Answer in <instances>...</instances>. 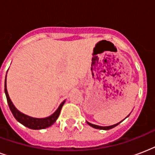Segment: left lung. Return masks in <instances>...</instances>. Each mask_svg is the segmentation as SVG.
<instances>
[{
    "label": "left lung",
    "instance_id": "obj_1",
    "mask_svg": "<svg viewBox=\"0 0 155 155\" xmlns=\"http://www.w3.org/2000/svg\"><path fill=\"white\" fill-rule=\"evenodd\" d=\"M127 116V117H128ZM123 121V120H122ZM121 122V121H120ZM120 122H119V123L116 124H113V125H110V126H99V125H96V124H93L91 123H89V122H86V123L88 124L91 127H93V128H94V129H103V130H108V129H112V128H114V127H116L120 123Z\"/></svg>",
    "mask_w": 155,
    "mask_h": 155
}]
</instances>
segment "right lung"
I'll use <instances>...</instances> for the list:
<instances>
[{
	"instance_id": "right-lung-1",
	"label": "right lung",
	"mask_w": 155,
	"mask_h": 155,
	"mask_svg": "<svg viewBox=\"0 0 155 155\" xmlns=\"http://www.w3.org/2000/svg\"><path fill=\"white\" fill-rule=\"evenodd\" d=\"M5 95H6L7 102H8V104H9V109H10V111H11V112L14 115V118L16 119L19 123L23 124L24 126H26L27 128H29V129H46V128H48V127L51 126V124H53L55 123V121L59 117V115H60L61 108H62V107H63L64 102H65V100L62 102L60 104L58 108L56 109V111L52 115H51V116L45 117V118H35V117L29 116L27 115H26V114L19 111L15 107L14 104L12 103L11 99H10V98L9 96V94H8V91H7L6 77H5Z\"/></svg>"
}]
</instances>
